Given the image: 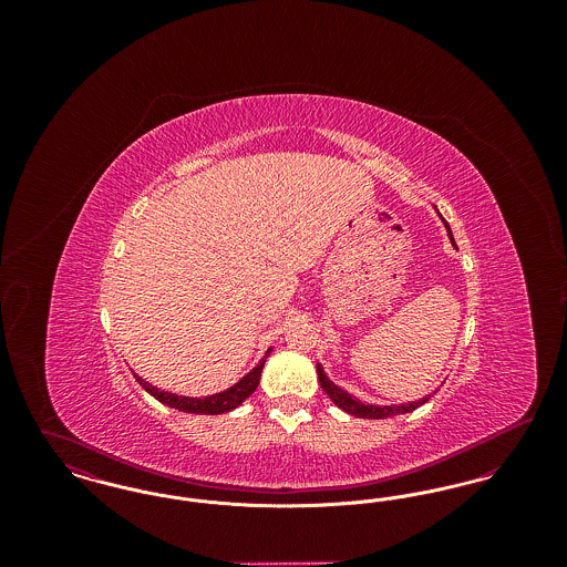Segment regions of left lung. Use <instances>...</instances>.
Listing matches in <instances>:
<instances>
[{"instance_id": "obj_1", "label": "left lung", "mask_w": 567, "mask_h": 567, "mask_svg": "<svg viewBox=\"0 0 567 567\" xmlns=\"http://www.w3.org/2000/svg\"><path fill=\"white\" fill-rule=\"evenodd\" d=\"M442 220H444V218H442ZM444 225H446V229H449L451 243L455 244V240H453V231H451L449 223H444ZM317 374H319V382H321L324 393L329 395V400L338 405V408H342L347 414H352V416H357V419H389V416H395V414H405V412H412V410H416L419 405L430 402V398H432V395H425L423 400H416V402L400 405L363 404V402H359L357 398H352L351 393H347L344 389H340L336 382H331L329 378L324 377L321 363H317Z\"/></svg>"}]
</instances>
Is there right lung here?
Masks as SVG:
<instances>
[{
	"label": "right lung",
	"instance_id": "obj_1",
	"mask_svg": "<svg viewBox=\"0 0 567 567\" xmlns=\"http://www.w3.org/2000/svg\"><path fill=\"white\" fill-rule=\"evenodd\" d=\"M271 349L266 351V354L261 357V361L246 374L240 378L234 386L215 393V395H206V398H187V395H176V393H169V391H162L157 389L155 384L146 382L144 378L134 374L135 380L142 384V389H146L155 400H159L162 404L169 405V408H176V410H183V412H190V414H223V412H229L234 408L243 404L246 398H250L259 384V378L264 372V365H266V359L270 357Z\"/></svg>",
	"mask_w": 567,
	"mask_h": 567
}]
</instances>
